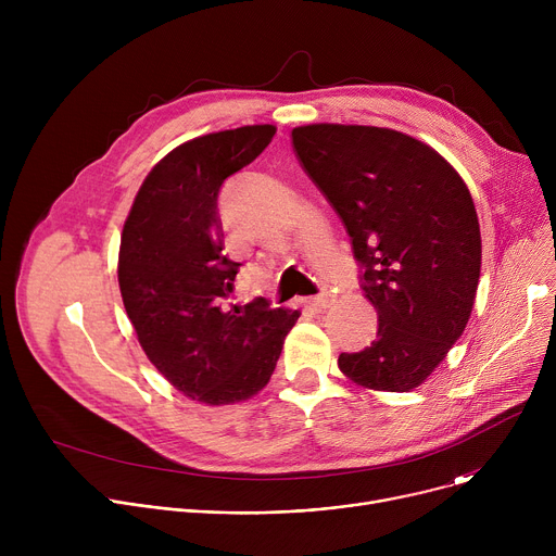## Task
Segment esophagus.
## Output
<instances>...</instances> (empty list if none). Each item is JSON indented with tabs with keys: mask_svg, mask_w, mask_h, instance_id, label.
Here are the masks:
<instances>
[{
	"mask_svg": "<svg viewBox=\"0 0 556 556\" xmlns=\"http://www.w3.org/2000/svg\"><path fill=\"white\" fill-rule=\"evenodd\" d=\"M301 303H303L305 307H309V309H316V312H321V309L330 307V303H332V296H330V294H319V296H307V299H303Z\"/></svg>",
	"mask_w": 556,
	"mask_h": 556,
	"instance_id": "34e87169",
	"label": "esophagus"
}]
</instances>
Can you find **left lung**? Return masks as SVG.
Segmentation results:
<instances>
[{
    "instance_id": "left-lung-1",
    "label": "left lung",
    "mask_w": 556,
    "mask_h": 556,
    "mask_svg": "<svg viewBox=\"0 0 556 556\" xmlns=\"http://www.w3.org/2000/svg\"><path fill=\"white\" fill-rule=\"evenodd\" d=\"M292 144L341 215L378 312L371 345L341 354L339 369L363 389L420 387L478 294L482 235L466 182L433 147L387 127L301 125Z\"/></svg>"
}]
</instances>
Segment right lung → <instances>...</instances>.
Masks as SVG:
<instances>
[{
	"mask_svg": "<svg viewBox=\"0 0 556 556\" xmlns=\"http://www.w3.org/2000/svg\"><path fill=\"white\" fill-rule=\"evenodd\" d=\"M275 131L247 125L178 144L142 180L121 232L118 286L142 352L208 407L249 401L268 384L301 314L264 299L224 305L240 264L222 253L217 193Z\"/></svg>",
	"mask_w": 556,
	"mask_h": 556,
	"instance_id": "obj_1",
	"label": "right lung"
}]
</instances>
